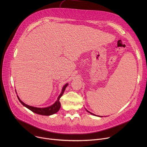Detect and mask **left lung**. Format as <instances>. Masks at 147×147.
<instances>
[{
    "mask_svg": "<svg viewBox=\"0 0 147 147\" xmlns=\"http://www.w3.org/2000/svg\"><path fill=\"white\" fill-rule=\"evenodd\" d=\"M86 111H87V112L90 113V114H91V115H93L94 116H97V115H95V114H94V113H91V112H89V111H88V110H87V109H86ZM99 116V117H102V116Z\"/></svg>",
    "mask_w": 147,
    "mask_h": 147,
    "instance_id": "left-lung-1",
    "label": "left lung"
}]
</instances>
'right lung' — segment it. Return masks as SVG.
Segmentation results:
<instances>
[{
	"instance_id": "add662e5",
	"label": "right lung",
	"mask_w": 147,
	"mask_h": 147,
	"mask_svg": "<svg viewBox=\"0 0 147 147\" xmlns=\"http://www.w3.org/2000/svg\"><path fill=\"white\" fill-rule=\"evenodd\" d=\"M68 84H69L68 83L66 84L63 86V87L61 92L60 94L59 95V96H58L57 100L53 105H52L51 106H49V107H46V108H36V107H34L28 105L26 104L23 101L21 100L18 95H17V98H18L19 101L20 102V103H22L23 106H24L25 107H26L27 108H28V109H30L34 113L38 114V115H44V116H50V115H53V114L57 113L59 111L60 107H61V104H60L59 99L61 98V96L63 95V93L66 90V88L67 87ZM16 94H17V92H16Z\"/></svg>"
}]
</instances>
